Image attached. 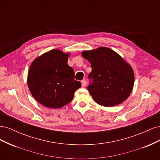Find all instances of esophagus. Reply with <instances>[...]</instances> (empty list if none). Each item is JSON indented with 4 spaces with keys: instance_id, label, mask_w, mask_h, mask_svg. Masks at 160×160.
I'll list each match as a JSON object with an SVG mask.
<instances>
[{
    "instance_id": "obj_1",
    "label": "esophagus",
    "mask_w": 160,
    "mask_h": 160,
    "mask_svg": "<svg viewBox=\"0 0 160 160\" xmlns=\"http://www.w3.org/2000/svg\"><path fill=\"white\" fill-rule=\"evenodd\" d=\"M86 84H87V82L85 79L82 80L81 81V85H82V87H85L86 86Z\"/></svg>"
}]
</instances>
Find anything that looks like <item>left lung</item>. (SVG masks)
I'll return each mask as SVG.
<instances>
[{"instance_id": "left-lung-1", "label": "left lung", "mask_w": 160, "mask_h": 160, "mask_svg": "<svg viewBox=\"0 0 160 160\" xmlns=\"http://www.w3.org/2000/svg\"><path fill=\"white\" fill-rule=\"evenodd\" d=\"M81 55L91 63L89 78L93 81L88 89L97 103L113 107L128 98L133 88L134 72L118 53L101 47L84 51Z\"/></svg>"}]
</instances>
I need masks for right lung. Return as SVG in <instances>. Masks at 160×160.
<instances>
[{
	"label": "right lung",
	"instance_id": "obj_1",
	"mask_svg": "<svg viewBox=\"0 0 160 160\" xmlns=\"http://www.w3.org/2000/svg\"><path fill=\"white\" fill-rule=\"evenodd\" d=\"M69 55L52 49L32 62L28 72V87L33 98L45 107H63L81 87V82L74 79L73 69L67 64Z\"/></svg>",
	"mask_w": 160,
	"mask_h": 160
}]
</instances>
